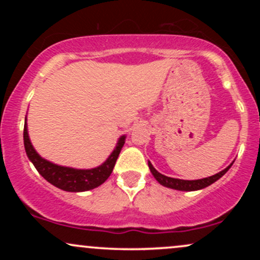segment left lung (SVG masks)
I'll use <instances>...</instances> for the list:
<instances>
[{"label": "left lung", "mask_w": 260, "mask_h": 260, "mask_svg": "<svg viewBox=\"0 0 260 260\" xmlns=\"http://www.w3.org/2000/svg\"><path fill=\"white\" fill-rule=\"evenodd\" d=\"M232 164H234V162H232ZM232 164H230V165L225 170L217 172V174H215V175L210 176V177L201 178V180H190L189 181V180H180V178L168 177V176L160 174V172H157L156 170L154 169V166L151 165L150 161H148V166H149V169H150V172L153 174L155 180L159 182L161 186L172 188V189H176V190H183V192H190V190H199V189H203V188L210 186V184H213L214 182H216L217 180H219V178H221L222 176L229 171V169L231 168Z\"/></svg>", "instance_id": "left-lung-1"}]
</instances>
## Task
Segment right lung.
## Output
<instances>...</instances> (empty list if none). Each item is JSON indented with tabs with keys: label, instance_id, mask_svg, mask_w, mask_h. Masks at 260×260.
<instances>
[{
	"label": "right lung",
	"instance_id": "add662e5",
	"mask_svg": "<svg viewBox=\"0 0 260 260\" xmlns=\"http://www.w3.org/2000/svg\"><path fill=\"white\" fill-rule=\"evenodd\" d=\"M23 138H24V148L25 153L28 155L29 160L31 161L32 165L38 170L47 182L53 184L59 189L66 190V192H85V190L94 189L103 184L110 175L112 174V170L115 168L116 160L121 153V149L126 142V136H121L117 140L115 149L110 156L104 161L101 165L94 169H73L68 166H61L57 164H53L51 161L44 159L37 153L34 147H32L30 138L28 134V123H26V117L24 122V132H23Z\"/></svg>",
	"mask_w": 260,
	"mask_h": 260
}]
</instances>
